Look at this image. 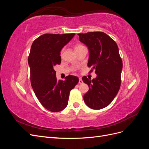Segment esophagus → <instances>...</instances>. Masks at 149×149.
<instances>
[{"mask_svg":"<svg viewBox=\"0 0 149 149\" xmlns=\"http://www.w3.org/2000/svg\"><path fill=\"white\" fill-rule=\"evenodd\" d=\"M79 84H82L83 83V80H82V79L81 78H79Z\"/></svg>","mask_w":149,"mask_h":149,"instance_id":"esophagus-1","label":"esophagus"}]
</instances>
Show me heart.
<instances>
[{"label":"heart","mask_w":149,"mask_h":149,"mask_svg":"<svg viewBox=\"0 0 149 149\" xmlns=\"http://www.w3.org/2000/svg\"><path fill=\"white\" fill-rule=\"evenodd\" d=\"M84 47L83 45H76L75 47H74V50L76 51V50H78V49H79L81 48H83ZM62 53H63V51H61V55L62 54Z\"/></svg>","instance_id":"b5f03b06"}]
</instances>
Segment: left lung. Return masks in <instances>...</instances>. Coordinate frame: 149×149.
<instances>
[{
	"instance_id": "obj_1",
	"label": "left lung",
	"mask_w": 149,
	"mask_h": 149,
	"mask_svg": "<svg viewBox=\"0 0 149 149\" xmlns=\"http://www.w3.org/2000/svg\"><path fill=\"white\" fill-rule=\"evenodd\" d=\"M79 41L88 48V66L95 70L97 76L91 80L83 76L89 86L84 101L93 109H101L109 105L120 86L123 61L116 43L104 32L79 33Z\"/></svg>"
}]
</instances>
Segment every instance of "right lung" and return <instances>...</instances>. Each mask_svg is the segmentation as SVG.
I'll list each match as a JSON object with an SVG mask.
<instances>
[{
	"mask_svg": "<svg viewBox=\"0 0 149 149\" xmlns=\"http://www.w3.org/2000/svg\"><path fill=\"white\" fill-rule=\"evenodd\" d=\"M74 33L44 34L31 45L28 63L31 84L36 96L47 110L59 112L68 105L70 91L78 84L76 76L69 75L65 81L57 80L54 67L61 63L62 48Z\"/></svg>",
	"mask_w": 149,
	"mask_h": 149,
	"instance_id": "obj_1",
	"label": "right lung"
}]
</instances>
